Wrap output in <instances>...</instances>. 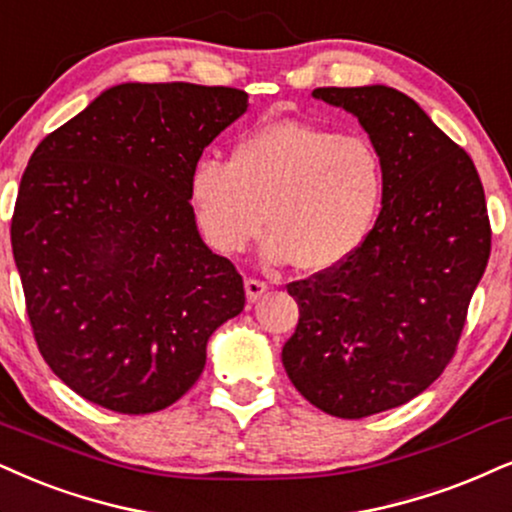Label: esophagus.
Returning a JSON list of instances; mask_svg holds the SVG:
<instances>
[{
  "label": "esophagus",
  "mask_w": 512,
  "mask_h": 512,
  "mask_svg": "<svg viewBox=\"0 0 512 512\" xmlns=\"http://www.w3.org/2000/svg\"><path fill=\"white\" fill-rule=\"evenodd\" d=\"M244 289H246V301H249V304H254V301H258L263 294L268 292V285L263 280H256V277H249V280L244 282Z\"/></svg>",
  "instance_id": "34e87169"
}]
</instances>
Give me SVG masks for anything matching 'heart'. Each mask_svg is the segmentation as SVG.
Masks as SVG:
<instances>
[{
	"instance_id": "1",
	"label": "heart",
	"mask_w": 512,
	"mask_h": 512,
	"mask_svg": "<svg viewBox=\"0 0 512 512\" xmlns=\"http://www.w3.org/2000/svg\"><path fill=\"white\" fill-rule=\"evenodd\" d=\"M384 185V161L370 140L280 121L242 137L230 161H197L189 199L213 249L244 251L268 218L270 261L323 273L365 244Z\"/></svg>"
}]
</instances>
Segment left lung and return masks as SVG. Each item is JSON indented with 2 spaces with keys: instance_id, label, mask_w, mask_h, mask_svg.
I'll return each mask as SVG.
<instances>
[{
  "instance_id": "8db88e82",
  "label": "left lung",
  "mask_w": 512,
  "mask_h": 512,
  "mask_svg": "<svg viewBox=\"0 0 512 512\" xmlns=\"http://www.w3.org/2000/svg\"><path fill=\"white\" fill-rule=\"evenodd\" d=\"M313 97L358 118L387 185L361 249L287 285L299 325L282 363L315 408L358 420L415 399L451 363L491 225L468 151L413 99L384 85L318 87Z\"/></svg>"
}]
</instances>
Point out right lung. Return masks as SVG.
<instances>
[{
  "label": "right lung",
  "instance_id": "right-lung-1",
  "mask_svg": "<svg viewBox=\"0 0 512 512\" xmlns=\"http://www.w3.org/2000/svg\"><path fill=\"white\" fill-rule=\"evenodd\" d=\"M249 94L125 82L49 132L18 187L11 246L37 349L82 399L125 415L173 406L244 282L201 242L189 178Z\"/></svg>",
  "mask_w": 512,
  "mask_h": 512
}]
</instances>
